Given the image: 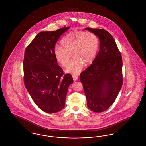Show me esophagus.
I'll list each match as a JSON object with an SVG mask.
<instances>
[{
    "label": "esophagus",
    "mask_w": 146,
    "mask_h": 146,
    "mask_svg": "<svg viewBox=\"0 0 146 146\" xmlns=\"http://www.w3.org/2000/svg\"><path fill=\"white\" fill-rule=\"evenodd\" d=\"M78 76H76V75H73V79L74 82L78 80Z\"/></svg>",
    "instance_id": "1"
}]
</instances>
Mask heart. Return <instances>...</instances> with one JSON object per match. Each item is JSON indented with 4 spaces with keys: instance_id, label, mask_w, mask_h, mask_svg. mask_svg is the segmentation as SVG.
I'll list each match as a JSON object with an SVG mask.
<instances>
[{
    "instance_id": "heart-1",
    "label": "heart",
    "mask_w": 146,
    "mask_h": 146,
    "mask_svg": "<svg viewBox=\"0 0 146 146\" xmlns=\"http://www.w3.org/2000/svg\"><path fill=\"white\" fill-rule=\"evenodd\" d=\"M61 46H56L54 55L63 67L68 63L70 54L73 60L69 63L66 72L76 74L83 68L84 63L89 64L95 58L99 47V40L93 32L72 31L61 40Z\"/></svg>"
}]
</instances>
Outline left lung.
<instances>
[{
	"label": "left lung",
	"instance_id": "obj_1",
	"mask_svg": "<svg viewBox=\"0 0 146 146\" xmlns=\"http://www.w3.org/2000/svg\"><path fill=\"white\" fill-rule=\"evenodd\" d=\"M97 35L100 50L90 66L80 73V80L89 108L94 112L106 111L115 101L123 82V61L114 38L108 31L85 28Z\"/></svg>",
	"mask_w": 146,
	"mask_h": 146
}]
</instances>
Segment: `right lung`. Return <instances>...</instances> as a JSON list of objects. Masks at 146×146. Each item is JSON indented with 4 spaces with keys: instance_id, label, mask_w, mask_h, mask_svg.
I'll use <instances>...</instances> for the list:
<instances>
[{
    "instance_id": "obj_1",
    "label": "right lung",
    "mask_w": 146,
    "mask_h": 146,
    "mask_svg": "<svg viewBox=\"0 0 146 146\" xmlns=\"http://www.w3.org/2000/svg\"><path fill=\"white\" fill-rule=\"evenodd\" d=\"M70 28L39 33L25 52V85L35 104L48 113L64 107L68 87L73 82L70 74H64L54 55L56 43Z\"/></svg>"
}]
</instances>
